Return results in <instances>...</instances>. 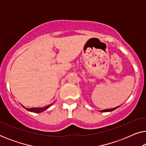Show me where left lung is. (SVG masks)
Listing matches in <instances>:
<instances>
[{"label": "left lung", "instance_id": "8db88e82", "mask_svg": "<svg viewBox=\"0 0 146 146\" xmlns=\"http://www.w3.org/2000/svg\"><path fill=\"white\" fill-rule=\"evenodd\" d=\"M119 106L117 107H115V108H111V109H106V110H102L101 111L102 112H108V111H111L113 110H115L116 108H117Z\"/></svg>", "mask_w": 146, "mask_h": 146}]
</instances>
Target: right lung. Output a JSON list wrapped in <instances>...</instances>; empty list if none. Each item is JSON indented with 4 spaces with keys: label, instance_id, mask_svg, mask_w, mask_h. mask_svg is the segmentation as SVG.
<instances>
[{
    "label": "right lung",
    "instance_id": "add662e5",
    "mask_svg": "<svg viewBox=\"0 0 146 146\" xmlns=\"http://www.w3.org/2000/svg\"><path fill=\"white\" fill-rule=\"evenodd\" d=\"M51 105H52V104L48 105V106H47L44 107V108H27L24 107L23 106V107L25 108L27 110L29 111H32V112H35V113H40V112H42V111L46 110L47 108H48Z\"/></svg>",
    "mask_w": 146,
    "mask_h": 146
}]
</instances>
